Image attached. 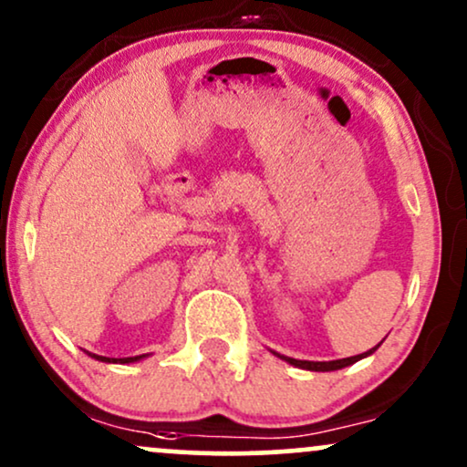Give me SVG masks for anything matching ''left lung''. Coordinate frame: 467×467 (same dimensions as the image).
Returning <instances> with one entry per match:
<instances>
[{"label": "left lung", "instance_id": "8db88e82", "mask_svg": "<svg viewBox=\"0 0 467 467\" xmlns=\"http://www.w3.org/2000/svg\"><path fill=\"white\" fill-rule=\"evenodd\" d=\"M378 349V347H373L371 351H367V353H360V356H353V358H342V360H331V362H309V360H294V358H285V356H281L283 360L285 362H289V364H294V367H298V368H307V371H337V368H345V367H349V364H353V362H358L360 360V358H364V356H371V353Z\"/></svg>", "mask_w": 467, "mask_h": 467}]
</instances>
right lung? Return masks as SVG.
<instances>
[{"instance_id": "obj_1", "label": "right lung", "mask_w": 467, "mask_h": 467, "mask_svg": "<svg viewBox=\"0 0 467 467\" xmlns=\"http://www.w3.org/2000/svg\"><path fill=\"white\" fill-rule=\"evenodd\" d=\"M92 358H96V360H103V362H136V360H140V358H144V356H133V358H103V356H92Z\"/></svg>"}]
</instances>
